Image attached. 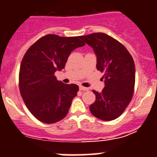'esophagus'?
I'll return each mask as SVG.
<instances>
[{
	"label": "esophagus",
	"instance_id": "34e87169",
	"mask_svg": "<svg viewBox=\"0 0 157 157\" xmlns=\"http://www.w3.org/2000/svg\"><path fill=\"white\" fill-rule=\"evenodd\" d=\"M79 89H80V90H81V91H88L89 89L86 88V87H84L83 86H79Z\"/></svg>",
	"mask_w": 157,
	"mask_h": 157
}]
</instances>
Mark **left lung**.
Masks as SVG:
<instances>
[{"mask_svg":"<svg viewBox=\"0 0 157 157\" xmlns=\"http://www.w3.org/2000/svg\"><path fill=\"white\" fill-rule=\"evenodd\" d=\"M93 49L97 70L104 72L105 87L93 90L95 101L90 107L92 114L105 121L115 120L124 112L132 98L135 81L134 60L126 47L104 33L81 36Z\"/></svg>","mask_w":157,"mask_h":157,"instance_id":"left-lung-1","label":"left lung"}]
</instances>
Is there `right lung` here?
Returning a JSON list of instances; mask_svg holds the SVG:
<instances>
[{"label": "right lung", "mask_w": 157, "mask_h": 157, "mask_svg": "<svg viewBox=\"0 0 157 157\" xmlns=\"http://www.w3.org/2000/svg\"><path fill=\"white\" fill-rule=\"evenodd\" d=\"M84 45L80 37L47 34L25 54L19 70V90L26 107L40 121L55 123L68 113L79 87L59 81L54 74L65 67L74 49Z\"/></svg>", "instance_id": "1"}]
</instances>
